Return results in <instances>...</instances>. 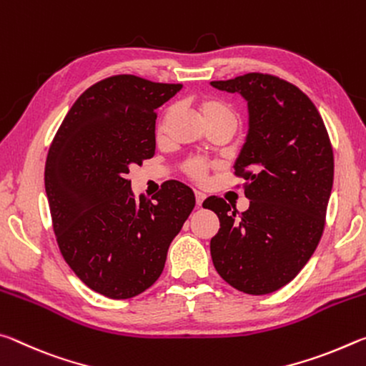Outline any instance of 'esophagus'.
Returning a JSON list of instances; mask_svg holds the SVG:
<instances>
[{
    "label": "esophagus",
    "instance_id": "esophagus-1",
    "mask_svg": "<svg viewBox=\"0 0 366 366\" xmlns=\"http://www.w3.org/2000/svg\"><path fill=\"white\" fill-rule=\"evenodd\" d=\"M194 196H196V204L197 206H201L202 202H204V199H206V194L201 193V191H196Z\"/></svg>",
    "mask_w": 366,
    "mask_h": 366
}]
</instances>
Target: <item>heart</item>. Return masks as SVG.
<instances>
[{
	"mask_svg": "<svg viewBox=\"0 0 366 366\" xmlns=\"http://www.w3.org/2000/svg\"><path fill=\"white\" fill-rule=\"evenodd\" d=\"M197 109H199L201 117L204 118L207 127L209 124H215V123H229V124H233V127H237V122H238L237 112L232 105H229L224 100L212 99V97L201 99L199 102H197ZM172 113H173L172 107H169V109L162 113L159 124H157L159 134H164L167 124H169ZM183 169H184V173H187V175L193 179H196V182H204L207 170H209V165L202 160H189L184 164Z\"/></svg>",
	"mask_w": 366,
	"mask_h": 366,
	"instance_id": "b5f03b06",
	"label": "heart"
}]
</instances>
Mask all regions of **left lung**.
<instances>
[{"instance_id": "8db88e82", "label": "left lung", "mask_w": 366, "mask_h": 366, "mask_svg": "<svg viewBox=\"0 0 366 366\" xmlns=\"http://www.w3.org/2000/svg\"><path fill=\"white\" fill-rule=\"evenodd\" d=\"M248 102L249 129L235 162L249 207L239 214L222 197L202 207L220 220L211 239L215 271L249 295L295 279L318 247L334 179V154L313 102L272 74L248 73L211 82Z\"/></svg>"}]
</instances>
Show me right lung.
<instances>
[{"label": "right lung", "instance_id": "add662e5", "mask_svg": "<svg viewBox=\"0 0 366 366\" xmlns=\"http://www.w3.org/2000/svg\"><path fill=\"white\" fill-rule=\"evenodd\" d=\"M182 84L118 74L94 84L71 107L45 164V191L59 251L89 289L124 300L164 271L172 239L196 204L170 179L152 201L136 199L131 165L155 154V110Z\"/></svg>", "mask_w": 366, "mask_h": 366}]
</instances>
